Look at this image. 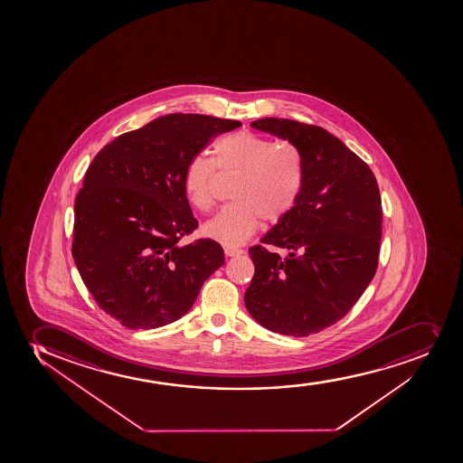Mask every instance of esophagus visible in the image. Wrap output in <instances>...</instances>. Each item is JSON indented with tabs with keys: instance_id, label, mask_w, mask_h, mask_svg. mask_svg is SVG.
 <instances>
[{
	"instance_id": "esophagus-1",
	"label": "esophagus",
	"mask_w": 463,
	"mask_h": 463,
	"mask_svg": "<svg viewBox=\"0 0 463 463\" xmlns=\"http://www.w3.org/2000/svg\"><path fill=\"white\" fill-rule=\"evenodd\" d=\"M224 254H226V257H235V255L243 254V250L237 248H224Z\"/></svg>"
}]
</instances>
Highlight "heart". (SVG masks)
Wrapping results in <instances>:
<instances>
[{
	"label": "heart",
	"mask_w": 463,
	"mask_h": 463,
	"mask_svg": "<svg viewBox=\"0 0 463 463\" xmlns=\"http://www.w3.org/2000/svg\"><path fill=\"white\" fill-rule=\"evenodd\" d=\"M213 153L214 162L194 156L186 164L184 191L189 203L200 211L213 208L215 166L224 175H239V180L232 191L235 203L204 223L206 237L237 246L254 234L261 219L279 223L294 211L304 186L303 162L297 149L240 131L215 140Z\"/></svg>",
	"instance_id": "1"
}]
</instances>
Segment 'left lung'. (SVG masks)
I'll list each match as a JSON object with an SVG mask.
<instances>
[{
  "mask_svg": "<svg viewBox=\"0 0 463 463\" xmlns=\"http://www.w3.org/2000/svg\"><path fill=\"white\" fill-rule=\"evenodd\" d=\"M255 129L298 151L304 186L294 211L261 237L288 249L281 259L261 244L249 249L254 279L244 294L250 317L279 335L308 336L347 314L373 279L383 206L372 169L315 125L266 118Z\"/></svg>",
  "mask_w": 463,
  "mask_h": 463,
  "instance_id": "1",
  "label": "left lung"
}]
</instances>
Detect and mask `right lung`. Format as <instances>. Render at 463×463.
Here are the masks:
<instances>
[{
	"label": "right lung",
	"mask_w": 463,
	"mask_h": 463,
	"mask_svg": "<svg viewBox=\"0 0 463 463\" xmlns=\"http://www.w3.org/2000/svg\"><path fill=\"white\" fill-rule=\"evenodd\" d=\"M239 120L162 116L105 145L75 202L73 259L96 303L128 328L162 327L193 307L224 264L214 240L179 244L197 228L186 164Z\"/></svg>",
	"instance_id": "1"
}]
</instances>
